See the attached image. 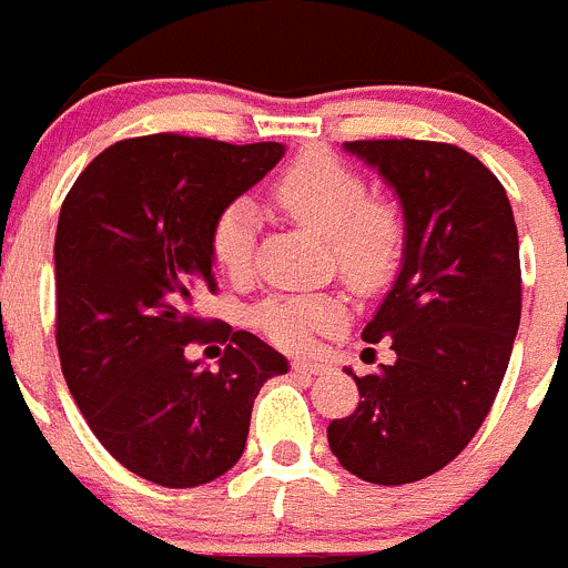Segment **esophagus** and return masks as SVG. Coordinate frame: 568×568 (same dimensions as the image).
<instances>
[{"label": "esophagus", "instance_id": "esophagus-1", "mask_svg": "<svg viewBox=\"0 0 568 568\" xmlns=\"http://www.w3.org/2000/svg\"><path fill=\"white\" fill-rule=\"evenodd\" d=\"M291 369H294V373H300V375H322L325 373V364H320V362H305V358H296L294 364H291Z\"/></svg>", "mask_w": 568, "mask_h": 568}]
</instances>
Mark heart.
Instances as JSON below:
<instances>
[{
    "instance_id": "obj_1",
    "label": "heart",
    "mask_w": 568,
    "mask_h": 568,
    "mask_svg": "<svg viewBox=\"0 0 568 568\" xmlns=\"http://www.w3.org/2000/svg\"><path fill=\"white\" fill-rule=\"evenodd\" d=\"M274 199L296 221L331 237L336 268L353 288L373 291L395 272L404 226L395 210L369 195L367 182L331 153H308L280 176ZM257 206L235 199L215 215L210 230L212 257L221 272L243 280L254 268L257 248ZM344 308L336 296L277 294L254 308L252 322L268 342L300 349L316 331H331L342 322Z\"/></svg>"
}]
</instances>
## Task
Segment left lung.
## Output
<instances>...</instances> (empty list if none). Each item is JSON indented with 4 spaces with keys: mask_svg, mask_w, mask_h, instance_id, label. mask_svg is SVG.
I'll list each match as a JSON object with an SVG mask.
<instances>
[{
    "mask_svg": "<svg viewBox=\"0 0 568 568\" xmlns=\"http://www.w3.org/2000/svg\"><path fill=\"white\" fill-rule=\"evenodd\" d=\"M404 204V268L362 338L395 364L353 375L356 412L327 426L344 470L373 485L426 479L490 412L521 322V260L505 187L448 142L356 140Z\"/></svg>",
    "mask_w": 568,
    "mask_h": 568,
    "instance_id": "obj_1",
    "label": "left lung"
}]
</instances>
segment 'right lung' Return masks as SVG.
Instances as JSON below:
<instances>
[{
    "label": "right lung",
    "instance_id": "obj_1",
    "mask_svg": "<svg viewBox=\"0 0 568 568\" xmlns=\"http://www.w3.org/2000/svg\"><path fill=\"white\" fill-rule=\"evenodd\" d=\"M280 142L182 134L120 140L87 164L58 215L55 344L63 378L105 452L162 487H199L241 459L260 386L288 362L254 333L206 325L219 288L210 230L272 171ZM230 341L215 374L193 343Z\"/></svg>",
    "mask_w": 568,
    "mask_h": 568
}]
</instances>
